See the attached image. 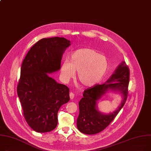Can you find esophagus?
Listing matches in <instances>:
<instances>
[{
  "label": "esophagus",
  "instance_id": "obj_1",
  "mask_svg": "<svg viewBox=\"0 0 151 151\" xmlns=\"http://www.w3.org/2000/svg\"><path fill=\"white\" fill-rule=\"evenodd\" d=\"M69 95H70V99H73L74 98V97H75V94L73 92H70Z\"/></svg>",
  "mask_w": 151,
  "mask_h": 151
}]
</instances>
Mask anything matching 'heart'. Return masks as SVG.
Listing matches in <instances>:
<instances>
[{"instance_id": "heart-1", "label": "heart", "mask_w": 151, "mask_h": 151, "mask_svg": "<svg viewBox=\"0 0 151 151\" xmlns=\"http://www.w3.org/2000/svg\"><path fill=\"white\" fill-rule=\"evenodd\" d=\"M107 59L93 49L82 48L76 50L65 61L61 67L62 78L68 81L78 71V79L83 86H92L103 78L108 70Z\"/></svg>"}]
</instances>
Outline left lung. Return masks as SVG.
<instances>
[{"mask_svg":"<svg viewBox=\"0 0 151 151\" xmlns=\"http://www.w3.org/2000/svg\"><path fill=\"white\" fill-rule=\"evenodd\" d=\"M129 75L128 66L123 63L107 80V83L96 84L84 90L83 98L79 102V114L77 119V127L80 132L88 135L96 134L103 131L113 121L127 100ZM109 89L121 91L124 99L116 111L105 115L100 113L96 109V101Z\"/></svg>","mask_w":151,"mask_h":151,"instance_id":"obj_1","label":"left lung"}]
</instances>
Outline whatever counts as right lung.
Listing matches in <instances>:
<instances>
[{"instance_id":"add662e5","label":"right lung","mask_w":151,"mask_h":151,"mask_svg":"<svg viewBox=\"0 0 151 151\" xmlns=\"http://www.w3.org/2000/svg\"><path fill=\"white\" fill-rule=\"evenodd\" d=\"M70 43L64 37L42 39L29 49L22 62L17 92L26 122L36 132L55 129L59 108L70 100L68 87L48 75L59 70Z\"/></svg>"}]
</instances>
